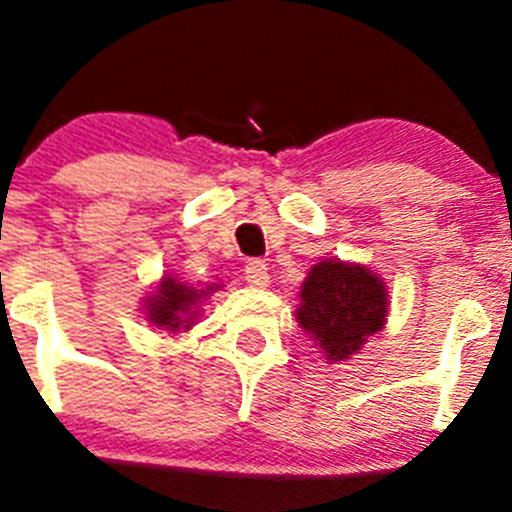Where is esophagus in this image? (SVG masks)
<instances>
[{
	"mask_svg": "<svg viewBox=\"0 0 512 512\" xmlns=\"http://www.w3.org/2000/svg\"><path fill=\"white\" fill-rule=\"evenodd\" d=\"M246 282L251 284V287H266L269 284V269H266V264L261 259H251L246 261Z\"/></svg>",
	"mask_w": 512,
	"mask_h": 512,
	"instance_id": "1",
	"label": "esophagus"
}]
</instances>
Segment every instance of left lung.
<instances>
[{"instance_id":"1","label":"left lung","mask_w":512,"mask_h":512,"mask_svg":"<svg viewBox=\"0 0 512 512\" xmlns=\"http://www.w3.org/2000/svg\"><path fill=\"white\" fill-rule=\"evenodd\" d=\"M297 323L325 351L328 361L359 354L387 320V289L361 264L320 261L300 292Z\"/></svg>"}]
</instances>
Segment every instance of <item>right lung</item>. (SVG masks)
Returning <instances> with one entry per match:
<instances>
[{"instance_id": "right-lung-1", "label": "right lung", "mask_w": 512, "mask_h": 512, "mask_svg": "<svg viewBox=\"0 0 512 512\" xmlns=\"http://www.w3.org/2000/svg\"><path fill=\"white\" fill-rule=\"evenodd\" d=\"M215 284L207 289H194L189 284L166 274L164 282L158 284L156 295L146 300V315L156 328H166L169 333H179L182 328H189L197 315V305L205 300L210 292H215Z\"/></svg>"}]
</instances>
